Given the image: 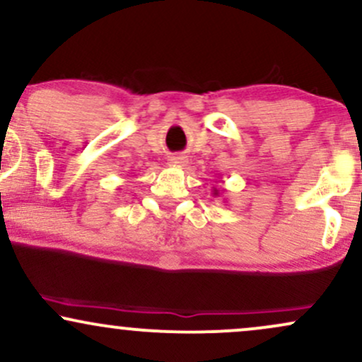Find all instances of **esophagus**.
<instances>
[{
	"mask_svg": "<svg viewBox=\"0 0 362 362\" xmlns=\"http://www.w3.org/2000/svg\"><path fill=\"white\" fill-rule=\"evenodd\" d=\"M184 163H185V156L175 155V156L170 158V165H173V167H182Z\"/></svg>",
	"mask_w": 362,
	"mask_h": 362,
	"instance_id": "34e87169",
	"label": "esophagus"
}]
</instances>
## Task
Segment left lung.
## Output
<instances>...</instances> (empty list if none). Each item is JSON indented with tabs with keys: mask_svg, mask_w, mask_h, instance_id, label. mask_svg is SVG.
<instances>
[{
	"mask_svg": "<svg viewBox=\"0 0 362 362\" xmlns=\"http://www.w3.org/2000/svg\"><path fill=\"white\" fill-rule=\"evenodd\" d=\"M213 194H214V195H219V190H218V189H213Z\"/></svg>",
	"mask_w": 362,
	"mask_h": 362,
	"instance_id": "obj_1",
	"label": "left lung"
}]
</instances>
